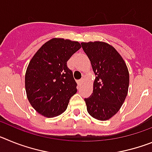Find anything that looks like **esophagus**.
<instances>
[{
	"label": "esophagus",
	"mask_w": 152,
	"mask_h": 152,
	"mask_svg": "<svg viewBox=\"0 0 152 152\" xmlns=\"http://www.w3.org/2000/svg\"><path fill=\"white\" fill-rule=\"evenodd\" d=\"M83 83H84V79H80V80H77V84H78L79 86L82 85Z\"/></svg>",
	"instance_id": "esophagus-1"
}]
</instances>
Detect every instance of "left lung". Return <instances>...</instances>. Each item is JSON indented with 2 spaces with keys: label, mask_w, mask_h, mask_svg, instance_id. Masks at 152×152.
<instances>
[{
  "label": "left lung",
  "mask_w": 152,
  "mask_h": 152,
  "mask_svg": "<svg viewBox=\"0 0 152 152\" xmlns=\"http://www.w3.org/2000/svg\"><path fill=\"white\" fill-rule=\"evenodd\" d=\"M81 45L96 75L93 94L84 99L87 110L94 119L108 120L119 110L127 96L128 68L116 49L107 42H81Z\"/></svg>",
  "instance_id": "1"
}]
</instances>
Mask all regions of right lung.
Returning a JSON list of instances; mask_svg holds the SVG:
<instances>
[{
    "instance_id": "add662e5",
    "label": "right lung",
    "mask_w": 152,
    "mask_h": 152,
    "mask_svg": "<svg viewBox=\"0 0 152 152\" xmlns=\"http://www.w3.org/2000/svg\"><path fill=\"white\" fill-rule=\"evenodd\" d=\"M81 45L78 42L53 38L40 47L28 64L25 88L31 106L45 117L66 110L77 83L67 61Z\"/></svg>"
}]
</instances>
